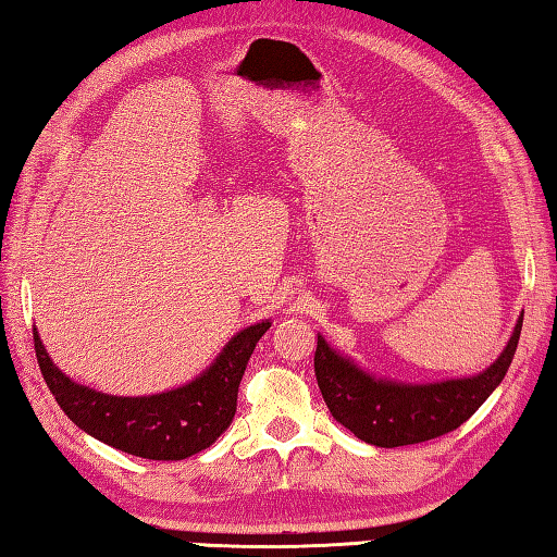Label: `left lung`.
Listing matches in <instances>:
<instances>
[{"label": "left lung", "mask_w": 557, "mask_h": 557, "mask_svg": "<svg viewBox=\"0 0 557 557\" xmlns=\"http://www.w3.org/2000/svg\"><path fill=\"white\" fill-rule=\"evenodd\" d=\"M522 321L524 315H519L507 347L483 373L425 385L383 381L366 373L318 335L315 381L335 421L363 443L399 447L433 441L459 429L500 385L517 351Z\"/></svg>", "instance_id": "left-lung-1"}]
</instances>
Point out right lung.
Masks as SVG:
<instances>
[{
  "label": "right lung",
  "mask_w": 557,
  "mask_h": 557,
  "mask_svg": "<svg viewBox=\"0 0 557 557\" xmlns=\"http://www.w3.org/2000/svg\"><path fill=\"white\" fill-rule=\"evenodd\" d=\"M270 321L236 333L196 381L148 397H116L78 385L57 369L33 327L35 357L57 405L81 431L122 453L176 461L210 447L232 423L246 363Z\"/></svg>",
  "instance_id": "right-lung-1"
}]
</instances>
